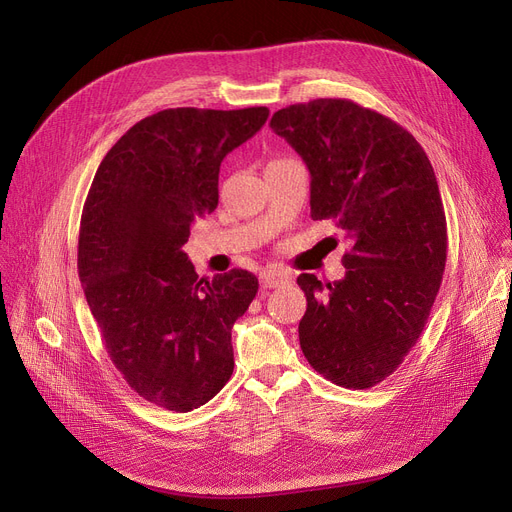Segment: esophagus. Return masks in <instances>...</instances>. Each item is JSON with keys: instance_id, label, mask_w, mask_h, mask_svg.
I'll use <instances>...</instances> for the list:
<instances>
[{"instance_id": "1", "label": "esophagus", "mask_w": 512, "mask_h": 512, "mask_svg": "<svg viewBox=\"0 0 512 512\" xmlns=\"http://www.w3.org/2000/svg\"><path fill=\"white\" fill-rule=\"evenodd\" d=\"M259 282H261V288L271 290V288H284V286H288L292 282V278L288 274H284V271L267 269V271H261Z\"/></svg>"}]
</instances>
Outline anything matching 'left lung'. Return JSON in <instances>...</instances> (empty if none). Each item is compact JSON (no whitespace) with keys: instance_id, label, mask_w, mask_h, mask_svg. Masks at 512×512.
<instances>
[{"instance_id":"1","label":"left lung","mask_w":512,"mask_h":512,"mask_svg":"<svg viewBox=\"0 0 512 512\" xmlns=\"http://www.w3.org/2000/svg\"><path fill=\"white\" fill-rule=\"evenodd\" d=\"M269 127L311 173V216L352 243L346 276L300 274L302 354L331 383L385 381L424 331L447 263V218L432 164L414 135L348 98L274 113Z\"/></svg>"}]
</instances>
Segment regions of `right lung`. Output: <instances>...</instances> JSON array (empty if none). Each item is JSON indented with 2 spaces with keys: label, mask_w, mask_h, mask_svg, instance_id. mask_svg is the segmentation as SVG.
I'll list each match as a JSON object with an SVG mask.
<instances>
[{
  "label": "right lung",
  "mask_w": 512,
  "mask_h": 512,
  "mask_svg": "<svg viewBox=\"0 0 512 512\" xmlns=\"http://www.w3.org/2000/svg\"><path fill=\"white\" fill-rule=\"evenodd\" d=\"M267 117V107L160 111L121 135L90 185L78 276L113 364L164 410H195L232 374L230 331L259 282L247 269L199 280L183 245L218 206L224 156Z\"/></svg>",
  "instance_id": "1"
}]
</instances>
